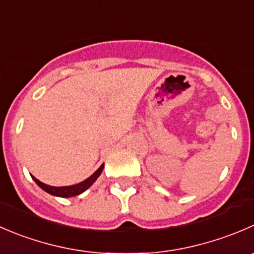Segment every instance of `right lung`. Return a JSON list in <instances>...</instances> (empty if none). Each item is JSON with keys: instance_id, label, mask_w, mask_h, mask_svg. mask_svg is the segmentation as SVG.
<instances>
[{"instance_id": "right-lung-1", "label": "right lung", "mask_w": 254, "mask_h": 254, "mask_svg": "<svg viewBox=\"0 0 254 254\" xmlns=\"http://www.w3.org/2000/svg\"><path fill=\"white\" fill-rule=\"evenodd\" d=\"M103 169H104V164H103L102 166H100L99 169H98L97 171L92 175V176L88 177L87 180H84V181L79 182V184H77V185H72V186L54 187V186H49V185L43 184V182H41L39 180H37L34 176H32V179L34 180V182H36V184L38 185L42 190H44L46 192L51 193V195L58 196V197H73V196L80 195V193L84 192L85 190L89 189V187L94 184L95 180L100 176Z\"/></svg>"}]
</instances>
